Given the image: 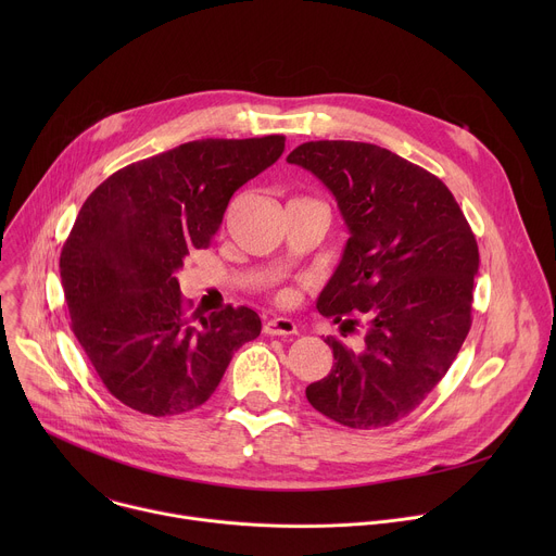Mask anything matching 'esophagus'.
Returning <instances> with one entry per match:
<instances>
[{"label":"esophagus","mask_w":556,"mask_h":556,"mask_svg":"<svg viewBox=\"0 0 556 556\" xmlns=\"http://www.w3.org/2000/svg\"><path fill=\"white\" fill-rule=\"evenodd\" d=\"M264 332L268 337H292V334L299 332V328L292 319H286V316H277V319H268L264 324Z\"/></svg>","instance_id":"obj_1"}]
</instances>
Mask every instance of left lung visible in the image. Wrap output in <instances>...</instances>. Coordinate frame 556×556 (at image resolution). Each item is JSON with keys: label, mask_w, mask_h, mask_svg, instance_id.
Instances as JSON below:
<instances>
[{"label": "left lung", "mask_w": 556, "mask_h": 556, "mask_svg": "<svg viewBox=\"0 0 556 556\" xmlns=\"http://www.w3.org/2000/svg\"><path fill=\"white\" fill-rule=\"evenodd\" d=\"M286 161L334 195L350 240L316 307L341 328L365 314L361 350L334 337V365L307 384V403L350 429L412 414L455 361L480 268L475 235L446 185L378 144L314 140Z\"/></svg>", "instance_id": "8db88e82"}]
</instances>
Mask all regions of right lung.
<instances>
[{
    "instance_id": "add662e5",
    "label": "right lung",
    "mask_w": 556,
    "mask_h": 556,
    "mask_svg": "<svg viewBox=\"0 0 556 556\" xmlns=\"http://www.w3.org/2000/svg\"><path fill=\"white\" fill-rule=\"evenodd\" d=\"M283 147V136L185 142L112 174L78 211L61 286L74 337L123 405L155 418L195 409L260 337V316L244 305L189 319L176 273Z\"/></svg>"
}]
</instances>
